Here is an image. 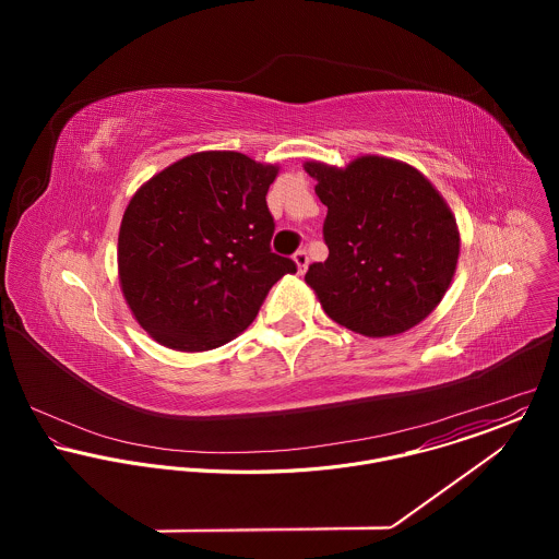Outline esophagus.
Instances as JSON below:
<instances>
[{"label": "esophagus", "instance_id": "obj_1", "mask_svg": "<svg viewBox=\"0 0 559 559\" xmlns=\"http://www.w3.org/2000/svg\"><path fill=\"white\" fill-rule=\"evenodd\" d=\"M293 260H295V264H297V271L304 275V273H306V269H308V264H310L308 251H306V249H299V251L293 255Z\"/></svg>", "mask_w": 559, "mask_h": 559}]
</instances>
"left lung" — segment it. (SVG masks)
<instances>
[{
  "instance_id": "left-lung-1",
  "label": "left lung",
  "mask_w": 559,
  "mask_h": 559,
  "mask_svg": "<svg viewBox=\"0 0 559 559\" xmlns=\"http://www.w3.org/2000/svg\"><path fill=\"white\" fill-rule=\"evenodd\" d=\"M304 167L326 206L329 258L306 273L324 314L368 337L419 324L448 293L461 253L443 195L413 165L379 155L346 167L320 160Z\"/></svg>"
}]
</instances>
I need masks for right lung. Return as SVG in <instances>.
Returning <instances> with one entry per match:
<instances>
[{
  "label": "right lung",
  "instance_id": "add662e5",
  "mask_svg": "<svg viewBox=\"0 0 559 559\" xmlns=\"http://www.w3.org/2000/svg\"><path fill=\"white\" fill-rule=\"evenodd\" d=\"M280 165L235 151L171 163L131 198L118 235L120 288L140 326L163 346L200 353L245 331L286 273L271 251L266 191Z\"/></svg>",
  "mask_w": 559,
  "mask_h": 559
}]
</instances>
